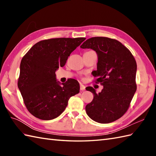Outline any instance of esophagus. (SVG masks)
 <instances>
[{
	"instance_id": "obj_1",
	"label": "esophagus",
	"mask_w": 156,
	"mask_h": 156,
	"mask_svg": "<svg viewBox=\"0 0 156 156\" xmlns=\"http://www.w3.org/2000/svg\"><path fill=\"white\" fill-rule=\"evenodd\" d=\"M85 88H86L85 86H84L82 84H80V88L81 90H85Z\"/></svg>"
}]
</instances>
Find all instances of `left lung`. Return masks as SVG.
<instances>
[{
    "mask_svg": "<svg viewBox=\"0 0 156 156\" xmlns=\"http://www.w3.org/2000/svg\"><path fill=\"white\" fill-rule=\"evenodd\" d=\"M80 48L97 53V69L92 75L103 86L98 93L91 87L86 88L94 94L93 100L86 106L87 115L99 123L117 120L127 111L136 91V61L125 46L113 39L92 37Z\"/></svg>",
    "mask_w": 156,
    "mask_h": 156,
    "instance_id": "8db88e82",
    "label": "left lung"
}]
</instances>
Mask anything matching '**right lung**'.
Listing matches in <instances>:
<instances>
[{"mask_svg": "<svg viewBox=\"0 0 156 156\" xmlns=\"http://www.w3.org/2000/svg\"><path fill=\"white\" fill-rule=\"evenodd\" d=\"M86 39L54 38L37 42L21 59L18 80L19 89L27 110L41 120L60 115L68 100L80 92L75 79L65 83L56 80L55 72L63 67L68 56Z\"/></svg>", "mask_w": 156, "mask_h": 156, "instance_id": "1", "label": "right lung"}]
</instances>
